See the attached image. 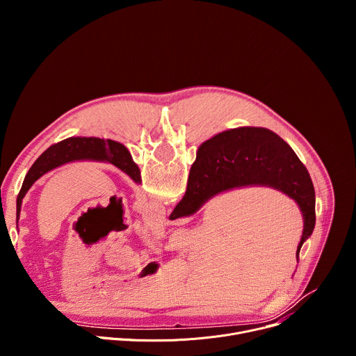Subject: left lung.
Returning <instances> with one entry per match:
<instances>
[{"mask_svg":"<svg viewBox=\"0 0 356 356\" xmlns=\"http://www.w3.org/2000/svg\"><path fill=\"white\" fill-rule=\"evenodd\" d=\"M77 161H94L107 162L127 173L135 183H140V172L128 149L115 140L99 138H67L59 143L47 147L43 154L35 161L29 172L26 173L21 191L17 197V222L19 220L22 198L32 187V184L44 173L54 170L62 165Z\"/></svg>","mask_w":356,"mask_h":356,"instance_id":"8db88e82","label":"left lung"}]
</instances>
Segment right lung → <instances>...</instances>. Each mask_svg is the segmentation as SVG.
I'll list each match as a JSON object with an SVG mask.
<instances>
[{"mask_svg": "<svg viewBox=\"0 0 356 356\" xmlns=\"http://www.w3.org/2000/svg\"><path fill=\"white\" fill-rule=\"evenodd\" d=\"M245 186H266L293 198L304 229L296 258L316 225V193L312 177L294 150L266 128L224 131L201 143L188 175L187 190L169 220L194 214L214 195Z\"/></svg>", "mask_w": 356, "mask_h": 356, "instance_id": "right-lung-1", "label": "right lung"}]
</instances>
